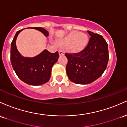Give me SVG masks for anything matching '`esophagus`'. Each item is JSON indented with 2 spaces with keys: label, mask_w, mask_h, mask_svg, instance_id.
Masks as SVG:
<instances>
[{
  "label": "esophagus",
  "mask_w": 127,
  "mask_h": 127,
  "mask_svg": "<svg viewBox=\"0 0 127 127\" xmlns=\"http://www.w3.org/2000/svg\"><path fill=\"white\" fill-rule=\"evenodd\" d=\"M59 53L60 56H62V55H64V54H65V52H64V51L62 50H59Z\"/></svg>",
  "instance_id": "34e87169"
}]
</instances>
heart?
I'll return each instance as SVG.
<instances>
[{"instance_id": "b5f03b06", "label": "heart", "mask_w": 127, "mask_h": 127, "mask_svg": "<svg viewBox=\"0 0 127 127\" xmlns=\"http://www.w3.org/2000/svg\"><path fill=\"white\" fill-rule=\"evenodd\" d=\"M89 38L86 33L72 31L59 41L61 46L69 48L72 53H79L86 47Z\"/></svg>"}]
</instances>
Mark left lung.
Returning <instances> with one entry per match:
<instances>
[{"mask_svg": "<svg viewBox=\"0 0 127 127\" xmlns=\"http://www.w3.org/2000/svg\"><path fill=\"white\" fill-rule=\"evenodd\" d=\"M91 36L85 49L77 53H65L66 74L71 82L87 85L104 72L109 61L108 44L101 35L88 31Z\"/></svg>", "mask_w": 127, "mask_h": 127, "instance_id": "1", "label": "left lung"}]
</instances>
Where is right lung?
Here are the masks:
<instances>
[{"label": "right lung", "mask_w": 127, "mask_h": 127, "mask_svg": "<svg viewBox=\"0 0 127 127\" xmlns=\"http://www.w3.org/2000/svg\"><path fill=\"white\" fill-rule=\"evenodd\" d=\"M40 31L45 36L48 32L42 28H28ZM23 29L17 32L11 46V62L14 70L23 82L30 85L38 86L43 85L50 80L52 68L58 61L59 53H54L44 50L33 58H25L20 55L16 47V39L19 33Z\"/></svg>", "instance_id": "add662e5"}]
</instances>
